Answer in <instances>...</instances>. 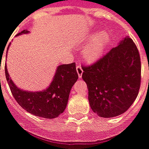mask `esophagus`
<instances>
[{
	"instance_id": "1",
	"label": "esophagus",
	"mask_w": 149,
	"mask_h": 149,
	"mask_svg": "<svg viewBox=\"0 0 149 149\" xmlns=\"http://www.w3.org/2000/svg\"><path fill=\"white\" fill-rule=\"evenodd\" d=\"M76 69H77V74H78L79 78H81V75L83 73V70H82V68L81 66V64H77V67H76Z\"/></svg>"
}]
</instances>
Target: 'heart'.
I'll use <instances>...</instances> for the list:
<instances>
[{
  "instance_id": "b5f03b06",
  "label": "heart",
  "mask_w": 149,
  "mask_h": 149,
  "mask_svg": "<svg viewBox=\"0 0 149 149\" xmlns=\"http://www.w3.org/2000/svg\"><path fill=\"white\" fill-rule=\"evenodd\" d=\"M109 36L106 32H100L97 36L85 46L83 56L87 61L92 62L98 59L104 53Z\"/></svg>"
}]
</instances>
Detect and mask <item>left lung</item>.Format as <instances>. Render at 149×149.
Returning <instances> with one entry per match:
<instances>
[{
	"label": "left lung",
	"mask_w": 149,
	"mask_h": 149,
	"mask_svg": "<svg viewBox=\"0 0 149 149\" xmlns=\"http://www.w3.org/2000/svg\"><path fill=\"white\" fill-rule=\"evenodd\" d=\"M82 70L90 106L100 117L124 113L138 95L141 62L136 45L128 36L92 65L82 67Z\"/></svg>",
	"instance_id": "1"
}]
</instances>
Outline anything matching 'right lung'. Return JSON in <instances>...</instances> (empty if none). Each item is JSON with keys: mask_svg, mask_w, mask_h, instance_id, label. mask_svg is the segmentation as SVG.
<instances>
[{"mask_svg": "<svg viewBox=\"0 0 149 149\" xmlns=\"http://www.w3.org/2000/svg\"><path fill=\"white\" fill-rule=\"evenodd\" d=\"M28 33V30L19 35ZM9 48V46H8ZM6 77L11 93L17 103L27 112L44 118L58 117L66 109L72 86L78 79L76 63L63 64L57 68L49 86L42 91H25L18 88L10 77L6 66Z\"/></svg>", "mask_w": 149, "mask_h": 149, "instance_id": "obj_1", "label": "right lung"}]
</instances>
